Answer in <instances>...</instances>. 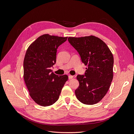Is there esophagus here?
<instances>
[{"mask_svg":"<svg viewBox=\"0 0 134 134\" xmlns=\"http://www.w3.org/2000/svg\"><path fill=\"white\" fill-rule=\"evenodd\" d=\"M68 77H69V80H70V79H72L73 78V76L70 75H69V76H68Z\"/></svg>","mask_w":134,"mask_h":134,"instance_id":"esophagus-1","label":"esophagus"}]
</instances>
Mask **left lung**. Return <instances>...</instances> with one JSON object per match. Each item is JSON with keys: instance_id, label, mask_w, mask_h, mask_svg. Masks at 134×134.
Wrapping results in <instances>:
<instances>
[{"instance_id": "left-lung-1", "label": "left lung", "mask_w": 134, "mask_h": 134, "mask_svg": "<svg viewBox=\"0 0 134 134\" xmlns=\"http://www.w3.org/2000/svg\"><path fill=\"white\" fill-rule=\"evenodd\" d=\"M68 41L88 66L85 75L77 76L80 85L76 96L84 104H97L106 94L113 79V54L103 40L93 35L69 37Z\"/></svg>"}]
</instances>
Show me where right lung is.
<instances>
[{"label": "right lung", "mask_w": 134, "mask_h": 134, "mask_svg": "<svg viewBox=\"0 0 134 134\" xmlns=\"http://www.w3.org/2000/svg\"><path fill=\"white\" fill-rule=\"evenodd\" d=\"M67 38L42 35L30 44L25 53L24 82L30 96L40 106H48L55 103L68 80L67 75H57L50 69L56 62L57 48Z\"/></svg>", "instance_id": "add662e5"}]
</instances>
